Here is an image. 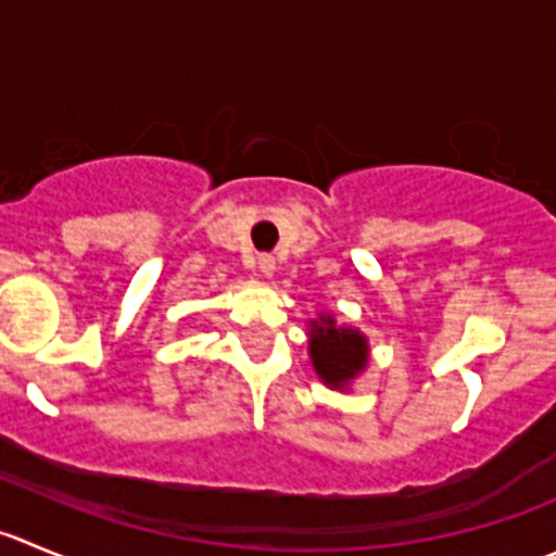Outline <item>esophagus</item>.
Wrapping results in <instances>:
<instances>
[{"label":"esophagus","instance_id":"esophagus-1","mask_svg":"<svg viewBox=\"0 0 556 556\" xmlns=\"http://www.w3.org/2000/svg\"><path fill=\"white\" fill-rule=\"evenodd\" d=\"M273 269H275V258L269 256V253H262V256H258V273L273 275Z\"/></svg>","mask_w":556,"mask_h":556}]
</instances>
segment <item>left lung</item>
<instances>
[{"mask_svg":"<svg viewBox=\"0 0 556 556\" xmlns=\"http://www.w3.org/2000/svg\"><path fill=\"white\" fill-rule=\"evenodd\" d=\"M366 338L354 330H343L336 327L330 316L314 321L311 330V357H314V368L327 384H343L352 379L354 374L366 368Z\"/></svg>","mask_w":556,"mask_h":556,"instance_id":"obj_1","label":"left lung"}]
</instances>
